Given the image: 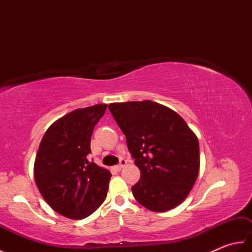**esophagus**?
Instances as JSON below:
<instances>
[{
    "label": "esophagus",
    "instance_id": "1",
    "mask_svg": "<svg viewBox=\"0 0 252 252\" xmlns=\"http://www.w3.org/2000/svg\"><path fill=\"white\" fill-rule=\"evenodd\" d=\"M126 164V159H121L120 160V162H119V164H117V165H115L114 167V169H115V171H120L123 167H125V165Z\"/></svg>",
    "mask_w": 252,
    "mask_h": 252
}]
</instances>
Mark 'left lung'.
Here are the masks:
<instances>
[{
  "mask_svg": "<svg viewBox=\"0 0 252 252\" xmlns=\"http://www.w3.org/2000/svg\"><path fill=\"white\" fill-rule=\"evenodd\" d=\"M141 171L135 199L154 212L179 206L199 172V143L180 115L152 100L109 104Z\"/></svg>",
  "mask_w": 252,
  "mask_h": 252,
  "instance_id": "left-lung-1",
  "label": "left lung"
}]
</instances>
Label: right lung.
<instances>
[{"mask_svg":"<svg viewBox=\"0 0 252 252\" xmlns=\"http://www.w3.org/2000/svg\"><path fill=\"white\" fill-rule=\"evenodd\" d=\"M107 108L76 109L55 121L40 143L34 180L42 197L60 215L81 220L104 202L111 173L89 161L91 136Z\"/></svg>","mask_w":252,"mask_h":252,"instance_id":"1","label":"right lung"}]
</instances>
